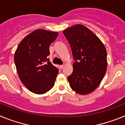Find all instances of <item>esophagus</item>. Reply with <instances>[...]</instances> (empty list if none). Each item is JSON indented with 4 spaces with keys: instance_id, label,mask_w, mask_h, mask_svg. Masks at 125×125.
<instances>
[{
    "instance_id": "esophagus-1",
    "label": "esophagus",
    "mask_w": 125,
    "mask_h": 125,
    "mask_svg": "<svg viewBox=\"0 0 125 125\" xmlns=\"http://www.w3.org/2000/svg\"><path fill=\"white\" fill-rule=\"evenodd\" d=\"M64 64L61 65V66H60V68H61V69H62V68H64Z\"/></svg>"
}]
</instances>
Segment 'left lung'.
Listing matches in <instances>:
<instances>
[{"label":"left lung","mask_w":125,"mask_h":125,"mask_svg":"<svg viewBox=\"0 0 125 125\" xmlns=\"http://www.w3.org/2000/svg\"><path fill=\"white\" fill-rule=\"evenodd\" d=\"M63 34L75 61L73 73L68 77L71 88L79 94H88L98 88L106 72L105 47L96 34L81 24L66 29Z\"/></svg>","instance_id":"8db88e82"}]
</instances>
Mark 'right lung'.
Segmentation results:
<instances>
[{"instance_id":"1","label":"right lung","mask_w":125,"mask_h":125,"mask_svg":"<svg viewBox=\"0 0 125 125\" xmlns=\"http://www.w3.org/2000/svg\"><path fill=\"white\" fill-rule=\"evenodd\" d=\"M59 33L35 30L25 36L17 46L14 62L19 77L27 89L42 94L52 88L59 70L49 61V46Z\"/></svg>"}]
</instances>
